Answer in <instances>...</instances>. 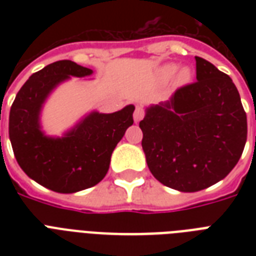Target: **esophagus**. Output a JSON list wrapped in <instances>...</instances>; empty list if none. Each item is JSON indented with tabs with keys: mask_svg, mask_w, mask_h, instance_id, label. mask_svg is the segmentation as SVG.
<instances>
[{
	"mask_svg": "<svg viewBox=\"0 0 256 256\" xmlns=\"http://www.w3.org/2000/svg\"><path fill=\"white\" fill-rule=\"evenodd\" d=\"M144 116V108L138 106V108H136V112H134V120H136V122H140V120H142Z\"/></svg>",
	"mask_w": 256,
	"mask_h": 256,
	"instance_id": "esophagus-1",
	"label": "esophagus"
}]
</instances>
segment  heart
Returning <instances> with one entry per match:
<instances>
[{"label": "heart", "mask_w": 256, "mask_h": 256, "mask_svg": "<svg viewBox=\"0 0 256 256\" xmlns=\"http://www.w3.org/2000/svg\"><path fill=\"white\" fill-rule=\"evenodd\" d=\"M176 72V65L174 64H168V65L162 66L160 69V77L162 80H168L174 76V73ZM190 77V70L187 69V68H183V69L179 70L178 73V80L179 81H183V80H187V78Z\"/></svg>", "instance_id": "obj_1"}]
</instances>
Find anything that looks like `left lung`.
Segmentation results:
<instances>
[{"instance_id":"8db88e82","label":"left lung","mask_w":256,"mask_h":256,"mask_svg":"<svg viewBox=\"0 0 256 256\" xmlns=\"http://www.w3.org/2000/svg\"><path fill=\"white\" fill-rule=\"evenodd\" d=\"M195 61L196 82L146 108L140 122L148 170L182 192L226 178L247 140V116L232 80L203 58Z\"/></svg>"}]
</instances>
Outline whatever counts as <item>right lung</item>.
<instances>
[{"instance_id":"1","label":"right lung","mask_w":256,"mask_h":256,"mask_svg":"<svg viewBox=\"0 0 256 256\" xmlns=\"http://www.w3.org/2000/svg\"><path fill=\"white\" fill-rule=\"evenodd\" d=\"M92 70L64 60L30 76L17 92L9 116L14 156L25 174L56 192L72 194L96 186L104 178L112 154L132 124L134 104L110 114L92 112L62 136H46L41 112L62 82L85 78Z\"/></svg>"}]
</instances>
